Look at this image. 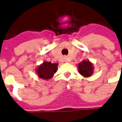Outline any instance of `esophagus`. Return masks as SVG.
<instances>
[{
  "instance_id": "obj_1",
  "label": "esophagus",
  "mask_w": 122,
  "mask_h": 122,
  "mask_svg": "<svg viewBox=\"0 0 122 122\" xmlns=\"http://www.w3.org/2000/svg\"><path fill=\"white\" fill-rule=\"evenodd\" d=\"M64 61H65V62H68V61H69V58L67 57H66V56H65L64 57Z\"/></svg>"
}]
</instances>
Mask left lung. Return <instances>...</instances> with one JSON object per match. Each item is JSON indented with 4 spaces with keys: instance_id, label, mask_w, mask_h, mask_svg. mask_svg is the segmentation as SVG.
I'll return each instance as SVG.
<instances>
[{
    "instance_id": "1",
    "label": "left lung",
    "mask_w": 122,
    "mask_h": 122,
    "mask_svg": "<svg viewBox=\"0 0 122 122\" xmlns=\"http://www.w3.org/2000/svg\"><path fill=\"white\" fill-rule=\"evenodd\" d=\"M78 68L79 69V73L84 77H90L93 74V65L89 61H82L78 64Z\"/></svg>"
}]
</instances>
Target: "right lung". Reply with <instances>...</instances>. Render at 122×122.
Instances as JSON below:
<instances>
[{"label":"right lung","instance_id":"1","mask_svg":"<svg viewBox=\"0 0 122 122\" xmlns=\"http://www.w3.org/2000/svg\"><path fill=\"white\" fill-rule=\"evenodd\" d=\"M57 63H51V62L44 61L39 65L36 69V72L38 77L43 80H49L56 73L57 69Z\"/></svg>","mask_w":122,"mask_h":122}]
</instances>
